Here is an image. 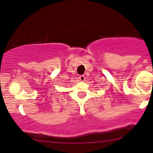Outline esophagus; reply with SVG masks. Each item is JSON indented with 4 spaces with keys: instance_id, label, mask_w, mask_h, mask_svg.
<instances>
[{
    "instance_id": "esophagus-1",
    "label": "esophagus",
    "mask_w": 153,
    "mask_h": 153,
    "mask_svg": "<svg viewBox=\"0 0 153 153\" xmlns=\"http://www.w3.org/2000/svg\"><path fill=\"white\" fill-rule=\"evenodd\" d=\"M79 79H80V81H85L84 75H81V76H79Z\"/></svg>"
}]
</instances>
